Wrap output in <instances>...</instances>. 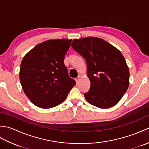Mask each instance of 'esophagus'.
<instances>
[{
    "mask_svg": "<svg viewBox=\"0 0 149 149\" xmlns=\"http://www.w3.org/2000/svg\"><path fill=\"white\" fill-rule=\"evenodd\" d=\"M79 80H80V76H78L77 78L75 79V82H76V83H79Z\"/></svg>",
    "mask_w": 149,
    "mask_h": 149,
    "instance_id": "1",
    "label": "esophagus"
}]
</instances>
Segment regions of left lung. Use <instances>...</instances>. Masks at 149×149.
Segmentation results:
<instances>
[{
	"instance_id": "obj_1",
	"label": "left lung",
	"mask_w": 149,
	"mask_h": 149,
	"mask_svg": "<svg viewBox=\"0 0 149 149\" xmlns=\"http://www.w3.org/2000/svg\"><path fill=\"white\" fill-rule=\"evenodd\" d=\"M72 47L86 59L90 88L84 97L102 109L116 105L129 84V68L122 54L111 44L96 37L72 41Z\"/></svg>"
}]
</instances>
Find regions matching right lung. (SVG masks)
<instances>
[{"instance_id":"obj_1","label":"right lung","mask_w":149,"mask_h":149,"mask_svg":"<svg viewBox=\"0 0 149 149\" xmlns=\"http://www.w3.org/2000/svg\"><path fill=\"white\" fill-rule=\"evenodd\" d=\"M72 40H49L34 47L22 59L20 81L25 94L43 109L64 101L75 84L64 64Z\"/></svg>"}]
</instances>
